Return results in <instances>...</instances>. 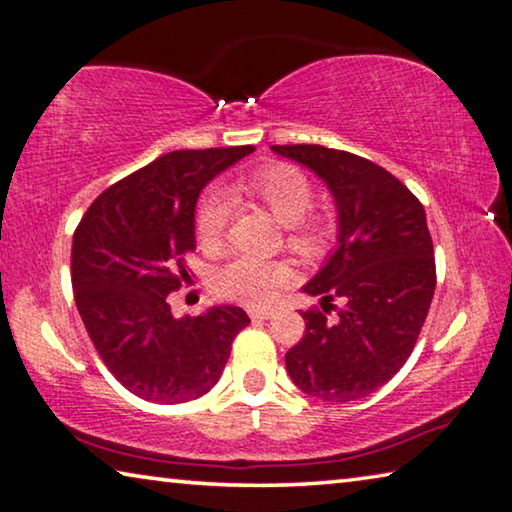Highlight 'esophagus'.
Instances as JSON below:
<instances>
[{
	"instance_id": "34e87169",
	"label": "esophagus",
	"mask_w": 512,
	"mask_h": 512,
	"mask_svg": "<svg viewBox=\"0 0 512 512\" xmlns=\"http://www.w3.org/2000/svg\"><path fill=\"white\" fill-rule=\"evenodd\" d=\"M248 314H250V319H253V321H266V319H271V316H273L271 310H250Z\"/></svg>"
}]
</instances>
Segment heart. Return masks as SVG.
Wrapping results in <instances>:
<instances>
[{
    "label": "heart",
    "mask_w": 512,
    "mask_h": 512,
    "mask_svg": "<svg viewBox=\"0 0 512 512\" xmlns=\"http://www.w3.org/2000/svg\"><path fill=\"white\" fill-rule=\"evenodd\" d=\"M234 189L262 202L278 218V223L289 227L287 243L296 253L312 255L321 248L326 227L319 218L307 216L314 205V191L300 170L285 164L264 166L239 177ZM227 212H230V207H227L223 196H209L202 202L196 218V232L202 246H216L221 241ZM287 280L289 269L285 264L239 255L214 275V289L218 296L227 300H237V303L246 305H266L271 303Z\"/></svg>",
    "instance_id": "b5f03b06"
}]
</instances>
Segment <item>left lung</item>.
Returning <instances> with one entry per match:
<instances>
[{
  "mask_svg": "<svg viewBox=\"0 0 512 512\" xmlns=\"http://www.w3.org/2000/svg\"><path fill=\"white\" fill-rule=\"evenodd\" d=\"M310 168L337 207V248L303 287L347 305L330 322L303 312L305 335L289 348L291 380L321 401L364 399L410 358L435 294L433 239L426 212L392 173L358 154L323 145H271Z\"/></svg>",
  "mask_w": 512,
  "mask_h": 512,
  "instance_id": "left-lung-1",
  "label": "left lung"
}]
</instances>
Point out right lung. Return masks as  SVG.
<instances>
[{
	"label": "right lung",
	"instance_id": "add662e5",
	"mask_svg": "<svg viewBox=\"0 0 512 512\" xmlns=\"http://www.w3.org/2000/svg\"><path fill=\"white\" fill-rule=\"evenodd\" d=\"M253 145L175 150L95 198L72 237V289L102 362L139 399L184 403L207 394L250 323L234 305L175 319L168 294L189 280L196 202Z\"/></svg>",
	"mask_w": 512,
	"mask_h": 512
}]
</instances>
